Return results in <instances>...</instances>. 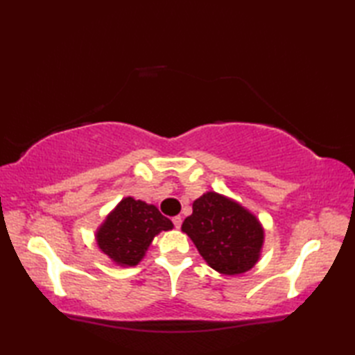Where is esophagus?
<instances>
[{
  "instance_id": "1",
  "label": "esophagus",
  "mask_w": 355,
  "mask_h": 355,
  "mask_svg": "<svg viewBox=\"0 0 355 355\" xmlns=\"http://www.w3.org/2000/svg\"><path fill=\"white\" fill-rule=\"evenodd\" d=\"M172 223H173V225H175V227H177V229H180V227H182V223H183V220H182V216H180V215H177V216H173V218H172Z\"/></svg>"
}]
</instances>
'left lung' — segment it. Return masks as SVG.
I'll return each mask as SVG.
<instances>
[{"label": "left lung", "instance_id": "1", "mask_svg": "<svg viewBox=\"0 0 355 355\" xmlns=\"http://www.w3.org/2000/svg\"><path fill=\"white\" fill-rule=\"evenodd\" d=\"M192 209L182 230L210 267L229 276L254 267L263 244V229L258 218L239 202L216 192L195 200Z\"/></svg>", "mask_w": 355, "mask_h": 355}]
</instances>
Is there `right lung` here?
<instances>
[{
    "instance_id": "add662e5",
    "label": "right lung",
    "mask_w": 355,
    "mask_h": 355,
    "mask_svg": "<svg viewBox=\"0 0 355 355\" xmlns=\"http://www.w3.org/2000/svg\"><path fill=\"white\" fill-rule=\"evenodd\" d=\"M172 227V221L154 205L126 197L97 229L96 241L117 266L134 267L143 259L154 236Z\"/></svg>"
}]
</instances>
